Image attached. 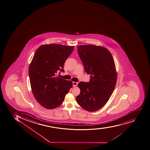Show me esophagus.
Wrapping results in <instances>:
<instances>
[{"label": "esophagus", "mask_w": 150, "mask_h": 150, "mask_svg": "<svg viewBox=\"0 0 150 150\" xmlns=\"http://www.w3.org/2000/svg\"><path fill=\"white\" fill-rule=\"evenodd\" d=\"M73 86H74V87H75V86H77V85H78V82H73Z\"/></svg>", "instance_id": "obj_1"}]
</instances>
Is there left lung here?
Returning <instances> with one entry per match:
<instances>
[{
    "label": "left lung",
    "mask_w": 150,
    "mask_h": 150,
    "mask_svg": "<svg viewBox=\"0 0 150 150\" xmlns=\"http://www.w3.org/2000/svg\"><path fill=\"white\" fill-rule=\"evenodd\" d=\"M78 52L91 79L88 83H79L80 93L76 100L86 110L95 111L107 103L115 89L117 77L115 63L110 51L104 47L78 46Z\"/></svg>",
    "instance_id": "8db88e82"
}]
</instances>
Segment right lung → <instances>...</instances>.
<instances>
[{
  "instance_id": "1",
  "label": "right lung",
  "mask_w": 150,
  "mask_h": 150,
  "mask_svg": "<svg viewBox=\"0 0 150 150\" xmlns=\"http://www.w3.org/2000/svg\"><path fill=\"white\" fill-rule=\"evenodd\" d=\"M74 46L61 44H44L34 54L28 70L33 94L41 106L54 109L60 106L72 87V82L56 76Z\"/></svg>"
}]
</instances>
